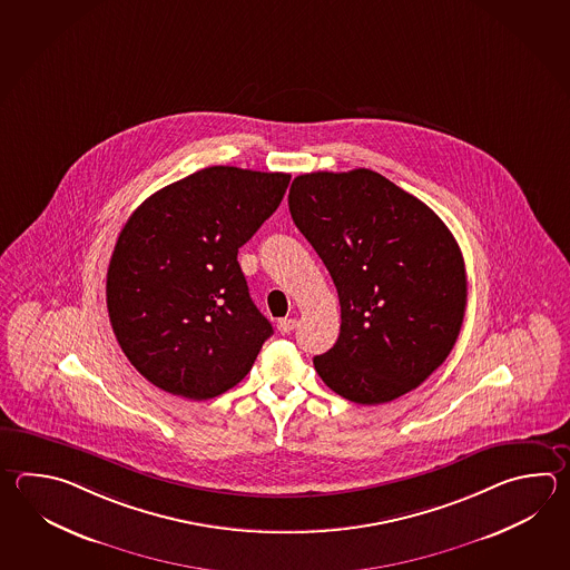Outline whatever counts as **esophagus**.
I'll return each instance as SVG.
<instances>
[{
  "instance_id": "obj_1",
  "label": "esophagus",
  "mask_w": 570,
  "mask_h": 570,
  "mask_svg": "<svg viewBox=\"0 0 570 570\" xmlns=\"http://www.w3.org/2000/svg\"><path fill=\"white\" fill-rule=\"evenodd\" d=\"M296 325H298L296 318H282V321H278V331L282 335H286V333H292Z\"/></svg>"
}]
</instances>
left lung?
I'll list each match as a JSON object with an SVG mask.
<instances>
[{"instance_id":"8db88e82","label":"left lung","mask_w":570,"mask_h":570,"mask_svg":"<svg viewBox=\"0 0 570 570\" xmlns=\"http://www.w3.org/2000/svg\"><path fill=\"white\" fill-rule=\"evenodd\" d=\"M292 222L337 286L341 333L314 357L335 394L384 404L419 387L454 347L463 254L434 210L367 168L294 178Z\"/></svg>"}]
</instances>
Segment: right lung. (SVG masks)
Listing matches in <instances>:
<instances>
[{
    "label": "right lung",
    "instance_id": "right-lung-1",
    "mask_svg": "<svg viewBox=\"0 0 570 570\" xmlns=\"http://www.w3.org/2000/svg\"><path fill=\"white\" fill-rule=\"evenodd\" d=\"M291 175L209 166L131 213L107 269V311L129 363L164 392L209 400L252 370L274 331L237 252L278 209Z\"/></svg>",
    "mask_w": 570,
    "mask_h": 570
}]
</instances>
